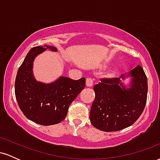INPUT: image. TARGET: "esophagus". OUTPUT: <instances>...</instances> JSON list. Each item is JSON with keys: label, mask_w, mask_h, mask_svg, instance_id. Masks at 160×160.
Returning a JSON list of instances; mask_svg holds the SVG:
<instances>
[{"label": "esophagus", "mask_w": 160, "mask_h": 160, "mask_svg": "<svg viewBox=\"0 0 160 160\" xmlns=\"http://www.w3.org/2000/svg\"><path fill=\"white\" fill-rule=\"evenodd\" d=\"M86 84L87 86H92L93 85V80L90 78H86Z\"/></svg>", "instance_id": "34e87169"}]
</instances>
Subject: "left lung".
I'll use <instances>...</instances> for the list:
<instances>
[{
  "instance_id": "obj_1",
  "label": "left lung",
  "mask_w": 160,
  "mask_h": 160,
  "mask_svg": "<svg viewBox=\"0 0 160 160\" xmlns=\"http://www.w3.org/2000/svg\"><path fill=\"white\" fill-rule=\"evenodd\" d=\"M128 78L127 84L123 80ZM91 123L101 131L114 132L132 126L139 118L148 96V79L140 65L119 78H101L93 87Z\"/></svg>"
}]
</instances>
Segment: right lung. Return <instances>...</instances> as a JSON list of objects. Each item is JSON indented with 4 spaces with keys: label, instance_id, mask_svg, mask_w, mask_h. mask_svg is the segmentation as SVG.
Wrapping results in <instances>:
<instances>
[{
    "label": "right lung",
    "instance_id": "add662e5",
    "mask_svg": "<svg viewBox=\"0 0 160 160\" xmlns=\"http://www.w3.org/2000/svg\"><path fill=\"white\" fill-rule=\"evenodd\" d=\"M47 49L58 50L48 45L30 49L18 70L15 81L16 98L21 111L28 119L43 126L62 122L70 104L86 85L85 78L74 80L61 76L49 83L38 81L33 73L34 61Z\"/></svg>",
    "mask_w": 160,
    "mask_h": 160
}]
</instances>
